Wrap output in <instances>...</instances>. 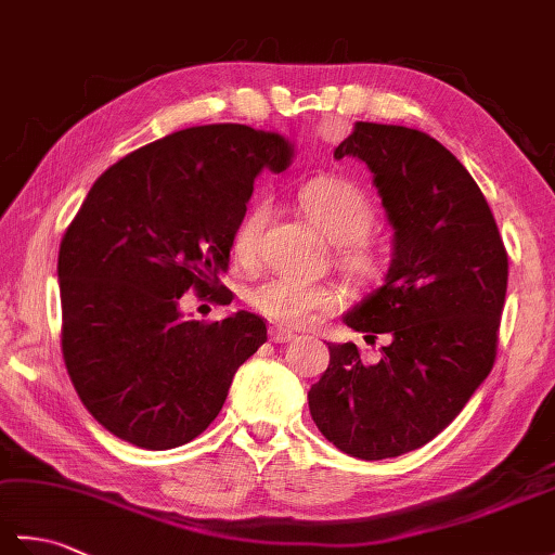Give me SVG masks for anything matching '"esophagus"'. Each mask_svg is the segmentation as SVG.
<instances>
[{
	"mask_svg": "<svg viewBox=\"0 0 555 555\" xmlns=\"http://www.w3.org/2000/svg\"><path fill=\"white\" fill-rule=\"evenodd\" d=\"M269 338L274 340V344H291V340H296V338H298V334L288 332V328L274 326V328H271V332H269Z\"/></svg>",
	"mask_w": 555,
	"mask_h": 555,
	"instance_id": "esophagus-1",
	"label": "esophagus"
}]
</instances>
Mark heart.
Instances as JSON below:
<instances>
[{"label":"heart","mask_w":555,"mask_h":555,"mask_svg":"<svg viewBox=\"0 0 555 555\" xmlns=\"http://www.w3.org/2000/svg\"><path fill=\"white\" fill-rule=\"evenodd\" d=\"M300 203L326 238L344 243V264L352 274L367 279L379 271V257L364 243V235L374 227V205L356 183L336 179V176H322L302 188ZM267 219L269 205L264 199H257L235 227L231 245L233 255L243 262L255 259ZM338 302L340 291L336 286L296 276H271L250 291V305L259 314L291 328L312 324L317 317L334 310Z\"/></svg>","instance_id":"b5f03b06"}]
</instances>
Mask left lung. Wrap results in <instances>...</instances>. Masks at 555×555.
Returning a JSON list of instances; mask_svg holds the SVG:
<instances>
[{"label":"left lung","instance_id":"1","mask_svg":"<svg viewBox=\"0 0 555 555\" xmlns=\"http://www.w3.org/2000/svg\"><path fill=\"white\" fill-rule=\"evenodd\" d=\"M334 157L367 164L393 227L384 286L344 322L391 344L376 364H364L356 344H328L310 412L344 453L396 457L441 434L489 376L508 253L485 193L431 135L358 121Z\"/></svg>","mask_w":555,"mask_h":555}]
</instances>
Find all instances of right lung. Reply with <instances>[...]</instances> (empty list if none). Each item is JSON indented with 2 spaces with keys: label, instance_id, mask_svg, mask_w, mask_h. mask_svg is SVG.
Here are the masks:
<instances>
[{
  "label": "right lung",
  "instance_id": "right-lung-1",
  "mask_svg": "<svg viewBox=\"0 0 555 555\" xmlns=\"http://www.w3.org/2000/svg\"><path fill=\"white\" fill-rule=\"evenodd\" d=\"M291 155L276 133L193 126L90 188L59 245L62 352L82 405L114 436L147 451L193 441L267 340L262 317L185 320L181 296L227 305L219 276L255 176L284 171Z\"/></svg>",
  "mask_w": 555,
  "mask_h": 555
}]
</instances>
